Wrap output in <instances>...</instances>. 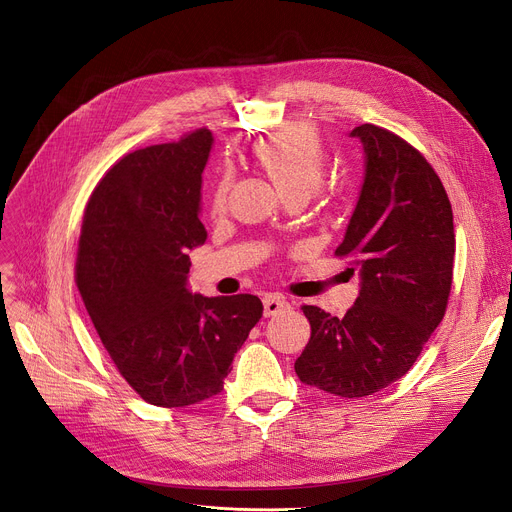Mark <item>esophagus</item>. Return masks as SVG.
Here are the masks:
<instances>
[{
  "label": "esophagus",
  "instance_id": "34e87169",
  "mask_svg": "<svg viewBox=\"0 0 512 512\" xmlns=\"http://www.w3.org/2000/svg\"><path fill=\"white\" fill-rule=\"evenodd\" d=\"M286 307H288V303L284 301V297H280V294H265L263 297V313L267 317L284 311Z\"/></svg>",
  "mask_w": 512,
  "mask_h": 512
}]
</instances>
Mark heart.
Masks as SVG:
<instances>
[{
  "instance_id": "obj_1",
  "label": "heart",
  "mask_w": 512,
  "mask_h": 512,
  "mask_svg": "<svg viewBox=\"0 0 512 512\" xmlns=\"http://www.w3.org/2000/svg\"><path fill=\"white\" fill-rule=\"evenodd\" d=\"M255 157L276 184L282 197L307 199L324 178V151L309 126H288L255 147ZM228 178H222L211 195L213 207L224 205Z\"/></svg>"
}]
</instances>
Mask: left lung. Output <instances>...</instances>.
I'll return each instance as SVG.
<instances>
[{
    "label": "left lung",
    "instance_id": "left-lung-1",
    "mask_svg": "<svg viewBox=\"0 0 512 512\" xmlns=\"http://www.w3.org/2000/svg\"><path fill=\"white\" fill-rule=\"evenodd\" d=\"M363 184L340 257L359 276L355 305L334 317L305 305L311 338L294 371L303 384L361 398L400 380L444 317L452 286L454 224L444 186L396 134L361 124Z\"/></svg>",
    "mask_w": 512,
    "mask_h": 512
}]
</instances>
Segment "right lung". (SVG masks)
Returning <instances> with one entry per match:
<instances>
[{"label": "right lung", "instance_id": "1", "mask_svg": "<svg viewBox=\"0 0 512 512\" xmlns=\"http://www.w3.org/2000/svg\"><path fill=\"white\" fill-rule=\"evenodd\" d=\"M207 128L132 151L85 209L76 286L122 378L155 407H188L222 392L234 355L261 319L255 294L203 297L188 288L201 224Z\"/></svg>", "mask_w": 512, "mask_h": 512}]
</instances>
